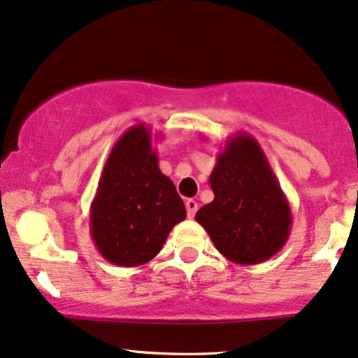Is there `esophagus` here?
<instances>
[{
  "label": "esophagus",
  "mask_w": 358,
  "mask_h": 358,
  "mask_svg": "<svg viewBox=\"0 0 358 358\" xmlns=\"http://www.w3.org/2000/svg\"><path fill=\"white\" fill-rule=\"evenodd\" d=\"M186 210H187V217H194V214L197 213V202L194 199H187L186 201Z\"/></svg>",
  "instance_id": "obj_1"
}]
</instances>
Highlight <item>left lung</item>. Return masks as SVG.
Listing matches in <instances>:
<instances>
[{
	"label": "left lung",
	"instance_id": "8db88e82",
	"mask_svg": "<svg viewBox=\"0 0 358 358\" xmlns=\"http://www.w3.org/2000/svg\"><path fill=\"white\" fill-rule=\"evenodd\" d=\"M214 201L196 220L215 249L242 266L266 262L285 245L292 227L289 201L260 144L247 132L226 141L209 178Z\"/></svg>",
	"mask_w": 358,
	"mask_h": 358
}]
</instances>
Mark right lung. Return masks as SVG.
<instances>
[{
    "instance_id": "right-lung-1",
    "label": "right lung",
    "mask_w": 358,
    "mask_h": 358,
    "mask_svg": "<svg viewBox=\"0 0 358 358\" xmlns=\"http://www.w3.org/2000/svg\"><path fill=\"white\" fill-rule=\"evenodd\" d=\"M186 207L172 180L159 169L151 129L136 124L109 152L91 202L96 249L108 262L138 267L156 257Z\"/></svg>"
}]
</instances>
